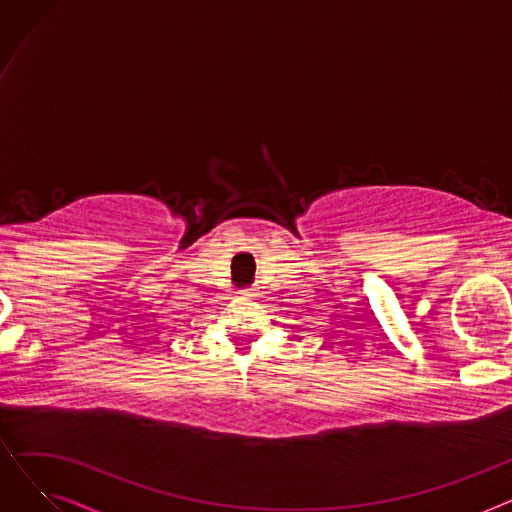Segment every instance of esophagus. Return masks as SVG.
Returning <instances> with one entry per match:
<instances>
[{"label": "esophagus", "instance_id": "obj_1", "mask_svg": "<svg viewBox=\"0 0 512 512\" xmlns=\"http://www.w3.org/2000/svg\"><path fill=\"white\" fill-rule=\"evenodd\" d=\"M240 294H242V297H245V299H251V297H255V294H253V288H245V290H240Z\"/></svg>", "mask_w": 512, "mask_h": 512}]
</instances>
